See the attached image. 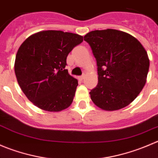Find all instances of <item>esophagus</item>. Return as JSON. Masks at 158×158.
<instances>
[{"label": "esophagus", "instance_id": "1", "mask_svg": "<svg viewBox=\"0 0 158 158\" xmlns=\"http://www.w3.org/2000/svg\"><path fill=\"white\" fill-rule=\"evenodd\" d=\"M79 79H80V80H83L84 78H85V75H82V76H79Z\"/></svg>", "mask_w": 158, "mask_h": 158}]
</instances>
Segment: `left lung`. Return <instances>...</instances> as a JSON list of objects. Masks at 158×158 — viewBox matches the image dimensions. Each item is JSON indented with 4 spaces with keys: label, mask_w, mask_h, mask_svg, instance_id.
Here are the masks:
<instances>
[{
    "label": "left lung",
    "mask_w": 158,
    "mask_h": 158,
    "mask_svg": "<svg viewBox=\"0 0 158 158\" xmlns=\"http://www.w3.org/2000/svg\"><path fill=\"white\" fill-rule=\"evenodd\" d=\"M96 60L98 84L89 92L99 108L113 111L136 99L146 83L150 61L137 38L115 29L96 30L84 36Z\"/></svg>",
    "instance_id": "8db88e82"
}]
</instances>
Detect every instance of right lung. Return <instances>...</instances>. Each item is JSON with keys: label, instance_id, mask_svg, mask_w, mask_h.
<instances>
[{"label": "right lung", "instance_id": "1", "mask_svg": "<svg viewBox=\"0 0 158 158\" xmlns=\"http://www.w3.org/2000/svg\"><path fill=\"white\" fill-rule=\"evenodd\" d=\"M82 36L62 31H44L26 39L16 55L17 80L27 99L38 108L59 112L73 100L77 79L70 76L66 59Z\"/></svg>", "mask_w": 158, "mask_h": 158}]
</instances>
